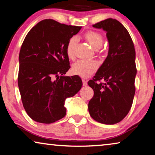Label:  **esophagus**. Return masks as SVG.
<instances>
[{
    "label": "esophagus",
    "instance_id": "1",
    "mask_svg": "<svg viewBox=\"0 0 155 155\" xmlns=\"http://www.w3.org/2000/svg\"><path fill=\"white\" fill-rule=\"evenodd\" d=\"M82 81H83V86H86L87 85V81H85V79H82Z\"/></svg>",
    "mask_w": 155,
    "mask_h": 155
}]
</instances>
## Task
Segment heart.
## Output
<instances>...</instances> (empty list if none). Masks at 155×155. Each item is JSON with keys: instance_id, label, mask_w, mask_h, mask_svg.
<instances>
[{"instance_id": "heart-1", "label": "heart", "mask_w": 155, "mask_h": 155, "mask_svg": "<svg viewBox=\"0 0 155 155\" xmlns=\"http://www.w3.org/2000/svg\"><path fill=\"white\" fill-rule=\"evenodd\" d=\"M84 38L88 41V43L94 50L101 48L103 44V36L96 31H88L85 33ZM77 41V38L76 37H72L68 41L65 51L69 59H73L74 57V49ZM97 68H98V64L95 61L78 60L72 65L71 70L74 74L78 75L83 78H87L96 71Z\"/></svg>"}]
</instances>
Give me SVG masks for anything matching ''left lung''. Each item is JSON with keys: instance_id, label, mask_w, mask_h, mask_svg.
I'll return each instance as SVG.
<instances>
[{"instance_id": "8db88e82", "label": "left lung", "mask_w": 155, "mask_h": 155, "mask_svg": "<svg viewBox=\"0 0 155 155\" xmlns=\"http://www.w3.org/2000/svg\"><path fill=\"white\" fill-rule=\"evenodd\" d=\"M105 31L108 55L88 85L94 96L88 104L92 118L104 124L118 123L129 112L135 96V51L130 36L119 21L108 18L93 25ZM103 79L104 83L98 84Z\"/></svg>"}]
</instances>
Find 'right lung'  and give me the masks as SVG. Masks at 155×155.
<instances>
[{
	"label": "right lung",
	"instance_id": "obj_1",
	"mask_svg": "<svg viewBox=\"0 0 155 155\" xmlns=\"http://www.w3.org/2000/svg\"><path fill=\"white\" fill-rule=\"evenodd\" d=\"M81 28L46 19L26 36L19 54L18 83L23 106L34 121L51 124L63 118L65 99L82 87L78 76H64L70 68L68 41Z\"/></svg>",
	"mask_w": 155,
	"mask_h": 155
}]
</instances>
